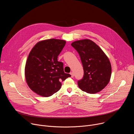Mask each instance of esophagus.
Here are the masks:
<instances>
[{"label": "esophagus", "instance_id": "obj_1", "mask_svg": "<svg viewBox=\"0 0 134 134\" xmlns=\"http://www.w3.org/2000/svg\"><path fill=\"white\" fill-rule=\"evenodd\" d=\"M70 74L71 75V77L72 78V77H74V72H71L70 73Z\"/></svg>", "mask_w": 134, "mask_h": 134}]
</instances>
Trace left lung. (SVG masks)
<instances>
[{"label":"left lung","instance_id":"left-lung-1","mask_svg":"<svg viewBox=\"0 0 134 134\" xmlns=\"http://www.w3.org/2000/svg\"><path fill=\"white\" fill-rule=\"evenodd\" d=\"M71 45L79 53L84 69L83 77L78 81L79 87L90 94L100 92L111 78V66L108 57L89 39L74 41Z\"/></svg>","mask_w":134,"mask_h":134}]
</instances>
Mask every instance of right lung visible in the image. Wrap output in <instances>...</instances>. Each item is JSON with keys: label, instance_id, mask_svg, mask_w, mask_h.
Segmentation results:
<instances>
[{"label": "right lung", "instance_id": "add662e5", "mask_svg": "<svg viewBox=\"0 0 134 134\" xmlns=\"http://www.w3.org/2000/svg\"><path fill=\"white\" fill-rule=\"evenodd\" d=\"M51 39L37 42L30 51L25 67L26 83L31 90L43 97L51 96L61 88V82L70 77L64 71L58 56L66 44Z\"/></svg>", "mask_w": 134, "mask_h": 134}]
</instances>
